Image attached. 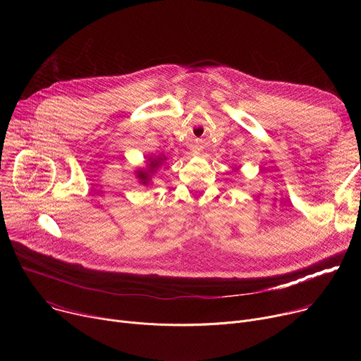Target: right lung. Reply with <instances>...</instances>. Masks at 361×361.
I'll return each mask as SVG.
<instances>
[{
  "label": "right lung",
  "instance_id": "1",
  "mask_svg": "<svg viewBox=\"0 0 361 361\" xmlns=\"http://www.w3.org/2000/svg\"><path fill=\"white\" fill-rule=\"evenodd\" d=\"M166 156H157V157H149L145 163L147 166L145 167H140L137 169L135 173V178L138 180V183L144 187H151V180H152V176L156 174V171L163 166V163L166 161Z\"/></svg>",
  "mask_w": 361,
  "mask_h": 361
}]
</instances>
